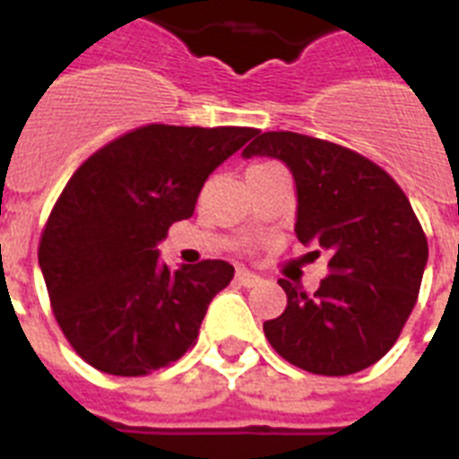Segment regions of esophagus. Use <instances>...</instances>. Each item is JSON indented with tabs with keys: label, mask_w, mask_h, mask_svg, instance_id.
Returning a JSON list of instances; mask_svg holds the SVG:
<instances>
[{
	"label": "esophagus",
	"mask_w": 459,
	"mask_h": 459,
	"mask_svg": "<svg viewBox=\"0 0 459 459\" xmlns=\"http://www.w3.org/2000/svg\"><path fill=\"white\" fill-rule=\"evenodd\" d=\"M235 281H238L240 286H247V289H252V286L261 284V277L254 273H249V270H245V268H238V273H235Z\"/></svg>",
	"instance_id": "34e87169"
}]
</instances>
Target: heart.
Here are the masks:
<instances>
[{"label": "heart", "mask_w": 459, "mask_h": 459, "mask_svg": "<svg viewBox=\"0 0 459 459\" xmlns=\"http://www.w3.org/2000/svg\"><path fill=\"white\" fill-rule=\"evenodd\" d=\"M256 166H258V163H256Z\"/></svg>", "instance_id": "b5f03b06"}]
</instances>
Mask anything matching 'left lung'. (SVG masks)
Returning a JSON list of instances; mask_svg holds the SVG:
<instances>
[{
	"label": "left lung",
	"instance_id": "1",
	"mask_svg": "<svg viewBox=\"0 0 459 459\" xmlns=\"http://www.w3.org/2000/svg\"><path fill=\"white\" fill-rule=\"evenodd\" d=\"M286 163L298 196L296 235L328 256L314 296L279 279L281 316L265 337L296 368L346 377L385 356L418 300L428 240L397 182L353 150L293 131L261 134L242 152Z\"/></svg>",
	"mask_w": 459,
	"mask_h": 459
}]
</instances>
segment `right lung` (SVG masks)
Here are the masks:
<instances>
[{
	"instance_id": "1",
	"label": "right lung",
	"mask_w": 459,
	"mask_h": 459,
	"mask_svg": "<svg viewBox=\"0 0 459 459\" xmlns=\"http://www.w3.org/2000/svg\"><path fill=\"white\" fill-rule=\"evenodd\" d=\"M256 129L147 125L91 154L55 203L39 265L59 328L99 372L143 377L194 346L233 279L226 261L170 270L157 245Z\"/></svg>"
}]
</instances>
